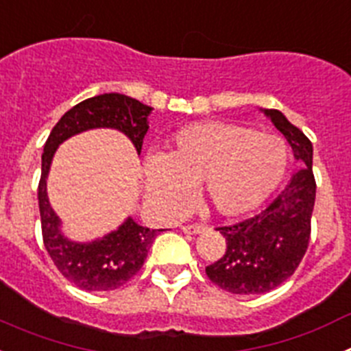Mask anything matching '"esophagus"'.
<instances>
[{"instance_id":"esophagus-1","label":"esophagus","mask_w":351,"mask_h":351,"mask_svg":"<svg viewBox=\"0 0 351 351\" xmlns=\"http://www.w3.org/2000/svg\"><path fill=\"white\" fill-rule=\"evenodd\" d=\"M204 230H206V226L204 225H184L182 226V232H184V234H190V235L202 234Z\"/></svg>"}]
</instances>
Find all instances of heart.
Wrapping results in <instances>:
<instances>
[{
	"label": "heart",
	"instance_id": "1",
	"mask_svg": "<svg viewBox=\"0 0 351 351\" xmlns=\"http://www.w3.org/2000/svg\"><path fill=\"white\" fill-rule=\"evenodd\" d=\"M290 149L278 135L228 121L182 128L169 149L144 165L147 202L167 216L188 204L200 186L204 202L219 216L237 218L258 209L283 182Z\"/></svg>",
	"mask_w": 351,
	"mask_h": 351
}]
</instances>
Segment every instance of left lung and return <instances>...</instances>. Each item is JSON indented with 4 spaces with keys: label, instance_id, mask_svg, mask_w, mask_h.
<instances>
[{
    "label": "left lung",
    "instance_id": "8db88e82",
    "mask_svg": "<svg viewBox=\"0 0 351 351\" xmlns=\"http://www.w3.org/2000/svg\"><path fill=\"white\" fill-rule=\"evenodd\" d=\"M302 163L267 209L216 230L226 239L225 255L206 267V274L221 290L237 295L265 293L287 281L306 255L311 237V214L316 182L313 176V144L280 110L263 108Z\"/></svg>",
    "mask_w": 351,
    "mask_h": 351
}]
</instances>
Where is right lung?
I'll list each match as a JSON object with an SVG mask.
<instances>
[{"label": "right lung", "mask_w": 351, "mask_h": 351, "mask_svg": "<svg viewBox=\"0 0 351 351\" xmlns=\"http://www.w3.org/2000/svg\"><path fill=\"white\" fill-rule=\"evenodd\" d=\"M151 110L153 107L119 93L93 96L64 112L43 145L38 184L43 244L58 271L80 290L108 291L128 283L141 271L149 247L163 228L151 230L128 218L117 230L91 243H77L64 237L60 218L47 197V176L56 149L86 130L114 128L125 133L141 154Z\"/></svg>", "instance_id": "add662e5"}]
</instances>
